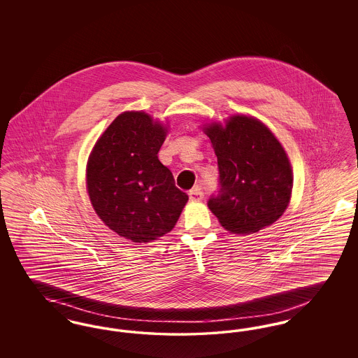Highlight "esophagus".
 Returning a JSON list of instances; mask_svg holds the SVG:
<instances>
[{"instance_id":"34e87169","label":"esophagus","mask_w":358,"mask_h":358,"mask_svg":"<svg viewBox=\"0 0 358 358\" xmlns=\"http://www.w3.org/2000/svg\"><path fill=\"white\" fill-rule=\"evenodd\" d=\"M204 197V193L201 190V187H194L189 190V199L192 201H201Z\"/></svg>"}]
</instances>
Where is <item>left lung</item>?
Listing matches in <instances>:
<instances>
[{
	"label": "left lung",
	"mask_w": 358,
	"mask_h": 358,
	"mask_svg": "<svg viewBox=\"0 0 358 358\" xmlns=\"http://www.w3.org/2000/svg\"><path fill=\"white\" fill-rule=\"evenodd\" d=\"M219 166V189L208 206L222 227L250 235L276 222L286 210L292 190L287 154L259 120L232 117L205 129Z\"/></svg>",
	"instance_id": "1"
}]
</instances>
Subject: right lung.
Wrapping results in <instances>:
<instances>
[{
	"label": "right lung",
	"instance_id": "1",
	"mask_svg": "<svg viewBox=\"0 0 358 358\" xmlns=\"http://www.w3.org/2000/svg\"><path fill=\"white\" fill-rule=\"evenodd\" d=\"M166 129L150 115H118L98 139L87 165V189L102 222L133 243L171 232L187 194L174 184L158 152Z\"/></svg>",
	"mask_w": 358,
	"mask_h": 358
}]
</instances>
